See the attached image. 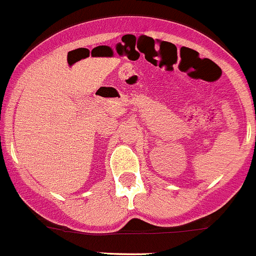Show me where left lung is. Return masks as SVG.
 <instances>
[{"label":"left lung","instance_id":"8db88e82","mask_svg":"<svg viewBox=\"0 0 256 256\" xmlns=\"http://www.w3.org/2000/svg\"><path fill=\"white\" fill-rule=\"evenodd\" d=\"M255 138H256V137H255Z\"/></svg>","mask_w":256,"mask_h":256}]
</instances>
